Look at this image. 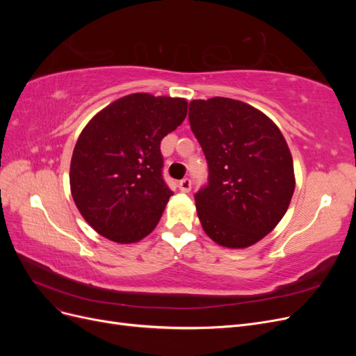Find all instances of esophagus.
Wrapping results in <instances>:
<instances>
[{
    "instance_id": "1",
    "label": "esophagus",
    "mask_w": 356,
    "mask_h": 356,
    "mask_svg": "<svg viewBox=\"0 0 356 356\" xmlns=\"http://www.w3.org/2000/svg\"><path fill=\"white\" fill-rule=\"evenodd\" d=\"M178 187H179V190H181L182 193H188V191L191 190V179H190V178L181 179V181H179V184H178Z\"/></svg>"
}]
</instances>
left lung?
Instances as JSON below:
<instances>
[{
  "label": "left lung",
  "instance_id": "1",
  "mask_svg": "<svg viewBox=\"0 0 356 356\" xmlns=\"http://www.w3.org/2000/svg\"><path fill=\"white\" fill-rule=\"evenodd\" d=\"M188 120L209 169L195 195L204 233L227 248L261 241L282 220L296 187L284 135L254 106L220 96L191 101Z\"/></svg>",
  "mask_w": 356,
  "mask_h": 356
}]
</instances>
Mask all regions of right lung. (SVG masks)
<instances>
[{
    "instance_id": "right-lung-1",
    "label": "right lung",
    "mask_w": 356,
    "mask_h": 356,
    "mask_svg": "<svg viewBox=\"0 0 356 356\" xmlns=\"http://www.w3.org/2000/svg\"><path fill=\"white\" fill-rule=\"evenodd\" d=\"M186 115V99L132 93L86 124L70 184L83 218L104 238L134 243L154 230L174 195L161 174L160 143Z\"/></svg>"
}]
</instances>
